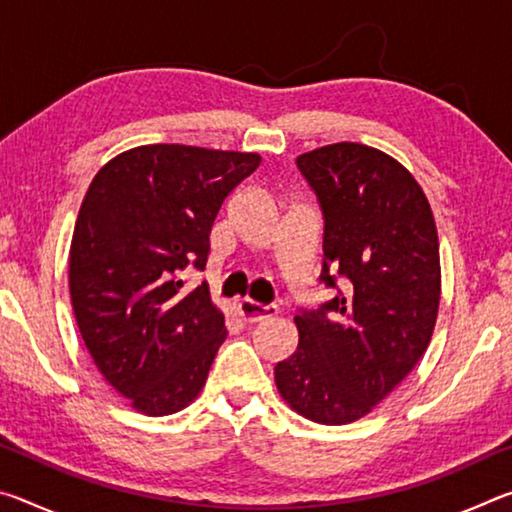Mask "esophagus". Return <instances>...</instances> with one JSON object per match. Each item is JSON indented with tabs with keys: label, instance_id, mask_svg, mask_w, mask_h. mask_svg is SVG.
Wrapping results in <instances>:
<instances>
[{
	"label": "esophagus",
	"instance_id": "obj_1",
	"mask_svg": "<svg viewBox=\"0 0 512 512\" xmlns=\"http://www.w3.org/2000/svg\"><path fill=\"white\" fill-rule=\"evenodd\" d=\"M237 311L244 323H259V320H266L277 314L275 307H264V305H257V302H250V300H241L237 305Z\"/></svg>",
	"mask_w": 512,
	"mask_h": 512
}]
</instances>
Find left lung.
Listing matches in <instances>:
<instances>
[{"label":"left lung","mask_w":512,"mask_h":512,"mask_svg":"<svg viewBox=\"0 0 512 512\" xmlns=\"http://www.w3.org/2000/svg\"><path fill=\"white\" fill-rule=\"evenodd\" d=\"M323 214L318 282L300 307L298 350L275 366L277 391L320 424L363 418L427 350L440 302L438 232L427 196L391 155L341 142L296 160Z\"/></svg>","instance_id":"left-lung-1"}]
</instances>
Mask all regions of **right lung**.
Returning <instances> with one entry per match:
<instances>
[{
	"instance_id": "obj_1",
	"label": "right lung",
	"mask_w": 512,
	"mask_h": 512,
	"mask_svg": "<svg viewBox=\"0 0 512 512\" xmlns=\"http://www.w3.org/2000/svg\"><path fill=\"white\" fill-rule=\"evenodd\" d=\"M257 153L183 144L137 146L110 160L83 198L69 250V293L85 348L144 415H169L201 393L225 320L203 271L210 232Z\"/></svg>"
}]
</instances>
